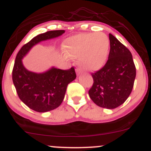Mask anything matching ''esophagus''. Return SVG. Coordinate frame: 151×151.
<instances>
[{"label":"esophagus","instance_id":"1","mask_svg":"<svg viewBox=\"0 0 151 151\" xmlns=\"http://www.w3.org/2000/svg\"><path fill=\"white\" fill-rule=\"evenodd\" d=\"M76 72H77V75H80V74L82 73V71L80 68H76Z\"/></svg>","mask_w":151,"mask_h":151}]
</instances>
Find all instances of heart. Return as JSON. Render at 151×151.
Here are the masks:
<instances>
[{
    "instance_id": "1",
    "label": "heart",
    "mask_w": 151,
    "mask_h": 151,
    "mask_svg": "<svg viewBox=\"0 0 151 151\" xmlns=\"http://www.w3.org/2000/svg\"><path fill=\"white\" fill-rule=\"evenodd\" d=\"M110 41L107 35L80 34L64 42V51L68 56L80 58V64L88 71H97L108 60Z\"/></svg>"
}]
</instances>
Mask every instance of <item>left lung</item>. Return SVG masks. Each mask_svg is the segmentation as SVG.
I'll list each match as a JSON object with an SVG mask.
<instances>
[{
  "instance_id": "obj_1",
  "label": "left lung",
  "mask_w": 151,
  "mask_h": 151,
  "mask_svg": "<svg viewBox=\"0 0 151 151\" xmlns=\"http://www.w3.org/2000/svg\"><path fill=\"white\" fill-rule=\"evenodd\" d=\"M109 40L108 59L102 68L91 73L93 83L88 94L98 106L114 109L123 104L131 94L136 67L128 48L111 34Z\"/></svg>"
}]
</instances>
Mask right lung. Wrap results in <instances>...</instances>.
<instances>
[{
	"mask_svg": "<svg viewBox=\"0 0 151 151\" xmlns=\"http://www.w3.org/2000/svg\"><path fill=\"white\" fill-rule=\"evenodd\" d=\"M64 32V30H54L37 35L20 49L16 56L12 70L16 91L20 100L37 112H47L60 105L67 86L75 80V70L74 67L68 70L53 67L46 72L37 74L25 68L22 58L35 44L60 36Z\"/></svg>",
	"mask_w": 151,
	"mask_h": 151,
	"instance_id": "right-lung-1",
	"label": "right lung"
}]
</instances>
